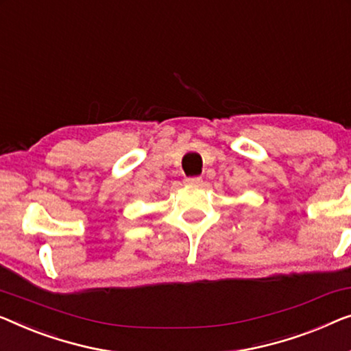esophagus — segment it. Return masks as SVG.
I'll return each mask as SVG.
<instances>
[{"instance_id": "1", "label": "esophagus", "mask_w": 351, "mask_h": 351, "mask_svg": "<svg viewBox=\"0 0 351 351\" xmlns=\"http://www.w3.org/2000/svg\"><path fill=\"white\" fill-rule=\"evenodd\" d=\"M186 185H193V186H197V185H202V179L201 177H188L185 180Z\"/></svg>"}]
</instances>
